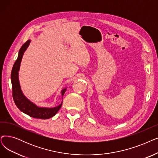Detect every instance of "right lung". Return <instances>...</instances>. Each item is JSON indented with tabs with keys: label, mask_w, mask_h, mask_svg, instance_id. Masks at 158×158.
Returning <instances> with one entry per match:
<instances>
[{
	"label": "right lung",
	"mask_w": 158,
	"mask_h": 158,
	"mask_svg": "<svg viewBox=\"0 0 158 158\" xmlns=\"http://www.w3.org/2000/svg\"><path fill=\"white\" fill-rule=\"evenodd\" d=\"M31 42L30 40H27L26 42L20 48L19 52L18 57L13 64L11 73V81L12 84V91H13V98L17 108L24 114L30 115L33 118H38L46 119L51 118L56 115L59 110L61 106H62L63 101L61 103L56 106H39L33 103L30 101L24 95L20 88L19 80V71L20 69V63L23 59V56L24 52L28 48ZM66 90V88H63L61 90V95L63 97Z\"/></svg>",
	"instance_id": "obj_1"
}]
</instances>
